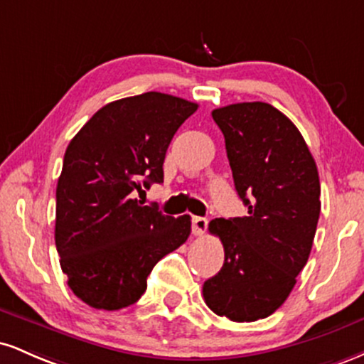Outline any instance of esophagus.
<instances>
[{
    "mask_svg": "<svg viewBox=\"0 0 364 364\" xmlns=\"http://www.w3.org/2000/svg\"><path fill=\"white\" fill-rule=\"evenodd\" d=\"M207 231V219L205 217H191V232L195 236H202Z\"/></svg>",
    "mask_w": 364,
    "mask_h": 364,
    "instance_id": "1",
    "label": "esophagus"
}]
</instances>
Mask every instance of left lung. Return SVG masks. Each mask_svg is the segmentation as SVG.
<instances>
[{"label": "left lung", "mask_w": 364, "mask_h": 364, "mask_svg": "<svg viewBox=\"0 0 364 364\" xmlns=\"http://www.w3.org/2000/svg\"><path fill=\"white\" fill-rule=\"evenodd\" d=\"M248 215L214 219L224 265L203 284V299L232 321L267 318L286 301L306 265L320 217L315 159L294 123L267 102L212 111Z\"/></svg>", "instance_id": "left-lung-1"}]
</instances>
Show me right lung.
I'll use <instances>...</instances> for the list:
<instances>
[{
	"mask_svg": "<svg viewBox=\"0 0 364 364\" xmlns=\"http://www.w3.org/2000/svg\"><path fill=\"white\" fill-rule=\"evenodd\" d=\"M198 104L161 92L124 97L95 112L70 141L56 186L54 241L77 298L114 311L136 303L162 257L191 232L135 198L164 179L174 133Z\"/></svg>",
	"mask_w": 364,
	"mask_h": 364,
	"instance_id": "1",
	"label": "right lung"
}]
</instances>
